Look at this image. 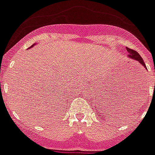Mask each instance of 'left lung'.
Listing matches in <instances>:
<instances>
[{"label": "left lung", "instance_id": "8db88e82", "mask_svg": "<svg viewBox=\"0 0 155 155\" xmlns=\"http://www.w3.org/2000/svg\"><path fill=\"white\" fill-rule=\"evenodd\" d=\"M127 50L128 51V55H127V56H128L130 59H134V60H137V61L140 63L144 67L145 69H147V68H146L145 64H144V62H143V59H142V57L139 55V54H138V52H136L135 50H134V49L128 48H127Z\"/></svg>", "mask_w": 155, "mask_h": 155}]
</instances>
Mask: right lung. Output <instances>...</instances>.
<instances>
[{
  "label": "right lung",
  "mask_w": 155,
  "mask_h": 155,
  "mask_svg": "<svg viewBox=\"0 0 155 155\" xmlns=\"http://www.w3.org/2000/svg\"><path fill=\"white\" fill-rule=\"evenodd\" d=\"M32 46H33V45H32V46H31V47H30V48H32Z\"/></svg>",
  "instance_id": "right-lung-1"
}]
</instances>
